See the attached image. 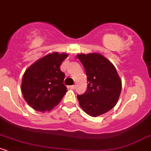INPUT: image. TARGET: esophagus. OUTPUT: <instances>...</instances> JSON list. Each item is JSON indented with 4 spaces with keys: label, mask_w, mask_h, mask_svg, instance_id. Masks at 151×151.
I'll return each instance as SVG.
<instances>
[{
    "label": "esophagus",
    "mask_w": 151,
    "mask_h": 151,
    "mask_svg": "<svg viewBox=\"0 0 151 151\" xmlns=\"http://www.w3.org/2000/svg\"><path fill=\"white\" fill-rule=\"evenodd\" d=\"M69 88L70 89H72V90H73V89H75L76 88V86L75 85H72V86H70Z\"/></svg>",
    "instance_id": "esophagus-1"
}]
</instances>
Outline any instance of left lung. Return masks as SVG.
<instances>
[{
  "label": "left lung",
  "mask_w": 151,
  "mask_h": 151,
  "mask_svg": "<svg viewBox=\"0 0 151 151\" xmlns=\"http://www.w3.org/2000/svg\"><path fill=\"white\" fill-rule=\"evenodd\" d=\"M76 57L83 65L88 83L86 91L77 96L79 104L90 116H100L117 103L122 91L120 77L114 65L99 53Z\"/></svg>",
  "instance_id": "8db88e82"
}]
</instances>
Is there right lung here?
<instances>
[{"label":"right lung","mask_w":151,"mask_h":151,"mask_svg":"<svg viewBox=\"0 0 151 151\" xmlns=\"http://www.w3.org/2000/svg\"><path fill=\"white\" fill-rule=\"evenodd\" d=\"M68 55L50 53L26 70L21 90L25 101L38 111H50L60 103L67 91L63 84L65 73L60 65Z\"/></svg>","instance_id":"add662e5"}]
</instances>
